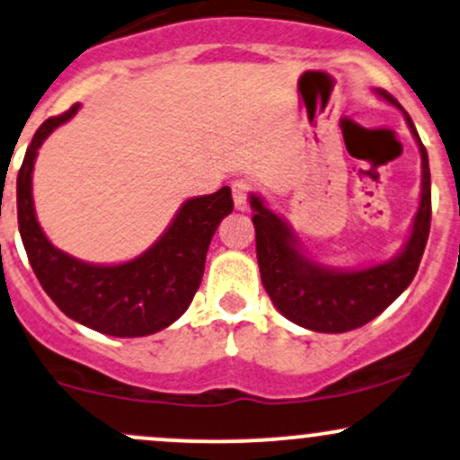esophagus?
Listing matches in <instances>:
<instances>
[{
  "label": "esophagus",
  "mask_w": 460,
  "mask_h": 460,
  "mask_svg": "<svg viewBox=\"0 0 460 460\" xmlns=\"http://www.w3.org/2000/svg\"><path fill=\"white\" fill-rule=\"evenodd\" d=\"M234 205L238 211H244L246 207H249V194H251V185L246 183V181H235L234 188Z\"/></svg>",
  "instance_id": "34e87169"
}]
</instances>
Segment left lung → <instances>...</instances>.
I'll return each instance as SVG.
<instances>
[{"label": "left lung", "instance_id": "obj_1", "mask_svg": "<svg viewBox=\"0 0 460 460\" xmlns=\"http://www.w3.org/2000/svg\"><path fill=\"white\" fill-rule=\"evenodd\" d=\"M376 93L393 107L402 109L400 102L385 89H377ZM402 113L421 153V200L412 222L411 238L403 244L402 253L385 264L362 270H338L310 260L299 249V242L288 222L269 209L260 196L251 194L261 284L277 310L288 321L305 330L342 334L362 327L382 314L415 279L430 234V165L411 115L403 109Z\"/></svg>", "mask_w": 460, "mask_h": 460}]
</instances>
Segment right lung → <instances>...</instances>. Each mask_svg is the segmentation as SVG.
<instances>
[{
	"instance_id": "1",
	"label": "right lung",
	"mask_w": 460,
	"mask_h": 460,
	"mask_svg": "<svg viewBox=\"0 0 460 460\" xmlns=\"http://www.w3.org/2000/svg\"><path fill=\"white\" fill-rule=\"evenodd\" d=\"M39 126L17 176V218L25 253L39 284L63 314L107 336H148L188 310L205 270L209 242L220 220L234 211L229 188L196 196L181 205L165 234L124 264H87L63 253L43 234L34 214L32 170L48 135L78 111Z\"/></svg>"
}]
</instances>
